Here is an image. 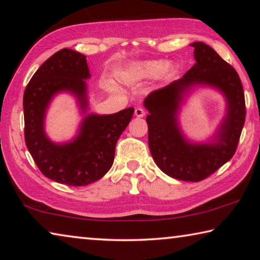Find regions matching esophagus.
Listing matches in <instances>:
<instances>
[{
  "mask_svg": "<svg viewBox=\"0 0 260 260\" xmlns=\"http://www.w3.org/2000/svg\"><path fill=\"white\" fill-rule=\"evenodd\" d=\"M134 114H135L136 117L141 118V117H144V114H146V112H144V110H143V109H141V108H136V109H135V111H134Z\"/></svg>",
  "mask_w": 260,
  "mask_h": 260,
  "instance_id": "obj_1",
  "label": "esophagus"
}]
</instances>
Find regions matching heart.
I'll use <instances>...</instances> for the list:
<instances>
[{"label": "heart", "mask_w": 260, "mask_h": 260, "mask_svg": "<svg viewBox=\"0 0 260 260\" xmlns=\"http://www.w3.org/2000/svg\"><path fill=\"white\" fill-rule=\"evenodd\" d=\"M174 73V65L162 59L143 60L134 64L129 69V79L134 81L150 80L160 76L165 79L172 77Z\"/></svg>", "instance_id": "1"}]
</instances>
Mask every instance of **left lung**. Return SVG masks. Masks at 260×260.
Masks as SVG:
<instances>
[{
  "label": "left lung",
  "mask_w": 260,
  "mask_h": 260,
  "mask_svg": "<svg viewBox=\"0 0 260 260\" xmlns=\"http://www.w3.org/2000/svg\"><path fill=\"white\" fill-rule=\"evenodd\" d=\"M196 63L184 76L144 99L149 114V149L157 166L171 178L197 182L215 172L236 151L245 120L243 87L235 69L210 46L192 42ZM197 86H210L222 93L226 112L212 138L195 143L185 138L178 124L184 98Z\"/></svg>",
  "instance_id": "obj_1"
}]
</instances>
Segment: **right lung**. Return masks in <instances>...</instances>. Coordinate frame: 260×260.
Segmentation results:
<instances>
[{"label": "right lung", "mask_w": 260, "mask_h": 260, "mask_svg": "<svg viewBox=\"0 0 260 260\" xmlns=\"http://www.w3.org/2000/svg\"><path fill=\"white\" fill-rule=\"evenodd\" d=\"M89 78L86 56L64 48L38 69L24 91L26 147L45 177L68 186H87L111 169L117 141L134 113V108L112 114L88 112ZM60 92L76 99L83 119L72 140L57 144L45 133V116Z\"/></svg>", "instance_id": "obj_1"}]
</instances>
